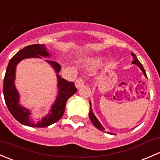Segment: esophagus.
Segmentation results:
<instances>
[{
	"mask_svg": "<svg viewBox=\"0 0 160 160\" xmlns=\"http://www.w3.org/2000/svg\"><path fill=\"white\" fill-rule=\"evenodd\" d=\"M83 84H84V81H83V79L80 78V77L77 79L75 81V86L77 89H80Z\"/></svg>",
	"mask_w": 160,
	"mask_h": 160,
	"instance_id": "obj_1",
	"label": "esophagus"
}]
</instances>
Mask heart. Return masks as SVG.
<instances>
[{
  "mask_svg": "<svg viewBox=\"0 0 160 160\" xmlns=\"http://www.w3.org/2000/svg\"><path fill=\"white\" fill-rule=\"evenodd\" d=\"M100 61H101V59L100 58H93L90 59V61H89V63H90V65H97L100 63Z\"/></svg>",
  "mask_w": 160,
  "mask_h": 160,
  "instance_id": "obj_1",
  "label": "heart"
}]
</instances>
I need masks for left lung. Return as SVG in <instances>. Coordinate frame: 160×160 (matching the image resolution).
Instances as JSON below:
<instances>
[{
    "instance_id": "obj_1",
    "label": "left lung",
    "mask_w": 160,
    "mask_h": 160,
    "mask_svg": "<svg viewBox=\"0 0 160 160\" xmlns=\"http://www.w3.org/2000/svg\"><path fill=\"white\" fill-rule=\"evenodd\" d=\"M131 55H132V58H133V60L132 61V64H136L137 65L138 67H139V69H140L142 71V73H143L144 76H145L147 78V73H146L145 70H144L143 67H142V65L141 64L140 62L139 61V60H138L137 57H136V55L134 54L133 53H131ZM89 117H90V120H91L92 123L93 124L94 127H96V128H97L98 129H100V130L102 131V132H105V128H104L102 126V124L100 123V121L97 120V118L96 117V116L94 115L93 112V110H92V107H91V102L90 101V112H89Z\"/></svg>"
}]
</instances>
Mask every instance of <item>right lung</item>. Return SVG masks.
I'll return each instance as SVG.
<instances>
[{"instance_id": "add662e5", "label": "right lung", "mask_w": 160, "mask_h": 160, "mask_svg": "<svg viewBox=\"0 0 160 160\" xmlns=\"http://www.w3.org/2000/svg\"><path fill=\"white\" fill-rule=\"evenodd\" d=\"M50 53L43 44H33L25 47L19 50L10 60L7 67L4 79L3 93L8 110L11 115L21 124L31 127H46L58 121L63 117L67 100L77 93V90L73 82H69L61 78L58 74L61 67L58 63L52 60H46L54 70L58 77V94L55 102L50 107V110L45 117H42L38 122H35L31 117V110L23 107L20 103V94L15 87L16 67L18 63L28 58H50Z\"/></svg>"}]
</instances>
